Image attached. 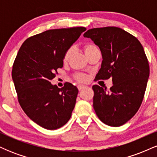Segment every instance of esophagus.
<instances>
[{
    "instance_id": "esophagus-1",
    "label": "esophagus",
    "mask_w": 157,
    "mask_h": 157,
    "mask_svg": "<svg viewBox=\"0 0 157 157\" xmlns=\"http://www.w3.org/2000/svg\"><path fill=\"white\" fill-rule=\"evenodd\" d=\"M85 88H86V87H85L84 86H78V90L80 91H82V90L85 89Z\"/></svg>"
}]
</instances>
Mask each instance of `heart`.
Listing matches in <instances>:
<instances>
[{
    "label": "heart",
    "mask_w": 157,
    "mask_h": 157,
    "mask_svg": "<svg viewBox=\"0 0 157 157\" xmlns=\"http://www.w3.org/2000/svg\"><path fill=\"white\" fill-rule=\"evenodd\" d=\"M95 49H97V48L94 46V45H92V44L86 45V46L84 47V51H85V53H86V54L89 53V52L93 51V50H95ZM71 55H72V48H68L64 55L63 62L64 63L68 62V60H69L70 57L71 56ZM75 78H76V80L78 81V82H86L88 80L87 77H86V75H82V74H80V75H76V76H75Z\"/></svg>",
    "instance_id": "heart-1"
}]
</instances>
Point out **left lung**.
I'll return each instance as SVG.
<instances>
[{
  "mask_svg": "<svg viewBox=\"0 0 157 157\" xmlns=\"http://www.w3.org/2000/svg\"><path fill=\"white\" fill-rule=\"evenodd\" d=\"M100 48L102 61L97 80L112 78L106 89L94 85L93 107L103 123L119 127L137 112L150 74L142 44L134 36L115 26L94 28L84 33Z\"/></svg>",
  "mask_w": 157,
  "mask_h": 157,
  "instance_id": "left-lung-1",
  "label": "left lung"
}]
</instances>
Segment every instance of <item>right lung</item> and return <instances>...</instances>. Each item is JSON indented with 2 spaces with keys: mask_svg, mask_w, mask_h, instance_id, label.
<instances>
[{
  "mask_svg": "<svg viewBox=\"0 0 157 157\" xmlns=\"http://www.w3.org/2000/svg\"><path fill=\"white\" fill-rule=\"evenodd\" d=\"M86 30L57 29L32 36L14 62L12 77L20 105L32 121L48 130L60 128L71 118L78 89L70 82L60 89L50 81L63 66L66 52Z\"/></svg>",
  "mask_w": 157,
  "mask_h": 157,
  "instance_id": "obj_1",
  "label": "right lung"
}]
</instances>
